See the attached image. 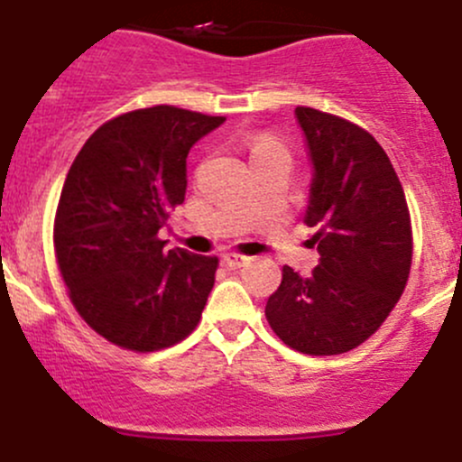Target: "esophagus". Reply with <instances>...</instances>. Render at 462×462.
Returning <instances> with one entry per match:
<instances>
[{
    "mask_svg": "<svg viewBox=\"0 0 462 462\" xmlns=\"http://www.w3.org/2000/svg\"><path fill=\"white\" fill-rule=\"evenodd\" d=\"M223 262H226L230 269H241V266H245L251 262V257L239 255V253H226V255H223Z\"/></svg>",
    "mask_w": 462,
    "mask_h": 462,
    "instance_id": "obj_1",
    "label": "esophagus"
}]
</instances>
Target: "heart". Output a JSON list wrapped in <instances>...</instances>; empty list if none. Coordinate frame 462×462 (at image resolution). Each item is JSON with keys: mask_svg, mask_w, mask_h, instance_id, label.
Instances as JSON below:
<instances>
[{"mask_svg": "<svg viewBox=\"0 0 462 462\" xmlns=\"http://www.w3.org/2000/svg\"><path fill=\"white\" fill-rule=\"evenodd\" d=\"M245 150L251 154V162H260V159L273 157V154H287L284 145L280 143L275 136H269V134H253L245 139Z\"/></svg>", "mask_w": 462, "mask_h": 462, "instance_id": "heart-1", "label": "heart"}]
</instances>
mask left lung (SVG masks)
Returning a JSON list of instances; mask_svg holds the SVG:
<instances>
[{"label":"left lung","mask_w":462,"mask_h":462,"mask_svg":"<svg viewBox=\"0 0 462 462\" xmlns=\"http://www.w3.org/2000/svg\"><path fill=\"white\" fill-rule=\"evenodd\" d=\"M294 114L312 163L303 221L317 227L319 264L308 278L284 266L264 312L287 346L337 356L372 337L406 290L411 214L372 134L310 106Z\"/></svg>","instance_id":"left-lung-1"}]
</instances>
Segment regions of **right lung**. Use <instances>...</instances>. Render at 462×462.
<instances>
[{"instance_id":"obj_1","label":"right lung","mask_w":462,"mask_h":462,"mask_svg":"<svg viewBox=\"0 0 462 462\" xmlns=\"http://www.w3.org/2000/svg\"><path fill=\"white\" fill-rule=\"evenodd\" d=\"M223 123L166 105L129 111L95 129L68 171L56 262L81 319L118 346L159 351L200 321L218 260L163 251L159 230L184 202L189 150Z\"/></svg>"}]
</instances>
